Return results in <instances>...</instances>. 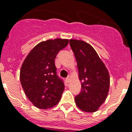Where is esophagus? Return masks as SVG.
<instances>
[{"instance_id":"1","label":"esophagus","mask_w":132,"mask_h":132,"mask_svg":"<svg viewBox=\"0 0 132 132\" xmlns=\"http://www.w3.org/2000/svg\"><path fill=\"white\" fill-rule=\"evenodd\" d=\"M66 81H67V82H68V83L69 82V81H70V77L68 76V77H66Z\"/></svg>"}]
</instances>
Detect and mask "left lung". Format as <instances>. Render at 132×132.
<instances>
[{
    "mask_svg": "<svg viewBox=\"0 0 132 132\" xmlns=\"http://www.w3.org/2000/svg\"><path fill=\"white\" fill-rule=\"evenodd\" d=\"M69 43L76 58L81 81V90L75 97V103L81 110L94 112L103 103L108 94L109 72L90 44L77 40H70Z\"/></svg>",
    "mask_w": 132,
    "mask_h": 132,
    "instance_id": "1",
    "label": "left lung"
}]
</instances>
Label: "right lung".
<instances>
[{
	"instance_id": "add662e5",
	"label": "right lung",
	"mask_w": 132,
	"mask_h": 132,
	"mask_svg": "<svg viewBox=\"0 0 132 132\" xmlns=\"http://www.w3.org/2000/svg\"><path fill=\"white\" fill-rule=\"evenodd\" d=\"M68 44V40L60 38L40 42L31 51L22 65V87L38 108H51L61 99L65 86L57 75L55 59Z\"/></svg>"
}]
</instances>
